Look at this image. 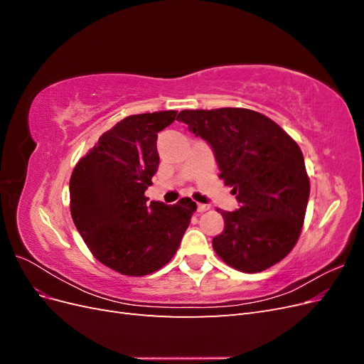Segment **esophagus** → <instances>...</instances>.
<instances>
[{
	"label": "esophagus",
	"instance_id": "34e87169",
	"mask_svg": "<svg viewBox=\"0 0 364 364\" xmlns=\"http://www.w3.org/2000/svg\"><path fill=\"white\" fill-rule=\"evenodd\" d=\"M209 209V205L205 203H197V213H205Z\"/></svg>",
	"mask_w": 364,
	"mask_h": 364
}]
</instances>
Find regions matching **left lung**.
<instances>
[{"label":"left lung","instance_id":"left-lung-1","mask_svg":"<svg viewBox=\"0 0 364 364\" xmlns=\"http://www.w3.org/2000/svg\"><path fill=\"white\" fill-rule=\"evenodd\" d=\"M178 119L211 146L220 178L240 208L222 211L225 229L213 240L217 255L246 273L279 262L301 235L310 179L299 146L259 112L241 107L182 111Z\"/></svg>","mask_w":364,"mask_h":364}]
</instances>
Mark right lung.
Wrapping results in <instances>:
<instances>
[{
  "instance_id": "add662e5",
  "label": "right lung",
  "mask_w": 364,
  "mask_h": 364,
  "mask_svg": "<svg viewBox=\"0 0 364 364\" xmlns=\"http://www.w3.org/2000/svg\"><path fill=\"white\" fill-rule=\"evenodd\" d=\"M178 111L130 115L98 138L70 179L74 225L92 255L127 277L159 270L178 250L196 203L144 196L159 167L158 132Z\"/></svg>"
}]
</instances>
